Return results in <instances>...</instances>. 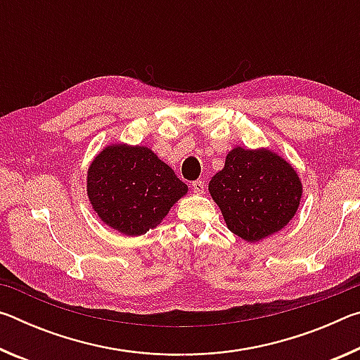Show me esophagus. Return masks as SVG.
<instances>
[{
	"label": "esophagus",
	"instance_id": "1",
	"mask_svg": "<svg viewBox=\"0 0 360 360\" xmlns=\"http://www.w3.org/2000/svg\"><path fill=\"white\" fill-rule=\"evenodd\" d=\"M192 191L195 192V193H203L205 192V182L203 181H195L193 184H192Z\"/></svg>",
	"mask_w": 360,
	"mask_h": 360
}]
</instances>
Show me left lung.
I'll return each instance as SVG.
<instances>
[{
	"label": "left lung",
	"mask_w": 360,
	"mask_h": 360,
	"mask_svg": "<svg viewBox=\"0 0 360 360\" xmlns=\"http://www.w3.org/2000/svg\"><path fill=\"white\" fill-rule=\"evenodd\" d=\"M208 191L227 229L245 241L283 230L300 206L303 186L295 168L266 148L231 149Z\"/></svg>",
	"instance_id": "1"
}]
</instances>
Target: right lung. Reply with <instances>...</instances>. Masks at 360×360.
I'll return each mask as SVG.
<instances>
[{"instance_id":"obj_1","label":"right lung","mask_w":360,"mask_h":360,"mask_svg":"<svg viewBox=\"0 0 360 360\" xmlns=\"http://www.w3.org/2000/svg\"><path fill=\"white\" fill-rule=\"evenodd\" d=\"M188 192L173 168L150 148L115 143L103 148L87 169V197L108 227L144 235Z\"/></svg>"}]
</instances>
